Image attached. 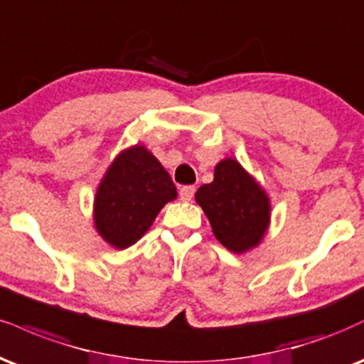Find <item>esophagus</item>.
I'll list each match as a JSON object with an SVG mask.
<instances>
[{"mask_svg": "<svg viewBox=\"0 0 364 364\" xmlns=\"http://www.w3.org/2000/svg\"><path fill=\"white\" fill-rule=\"evenodd\" d=\"M195 195V186H183L181 190H179V196H181L183 201H190L193 198Z\"/></svg>", "mask_w": 364, "mask_h": 364, "instance_id": "obj_1", "label": "esophagus"}]
</instances>
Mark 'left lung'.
<instances>
[{"instance_id": "obj_1", "label": "left lung", "mask_w": 364, "mask_h": 364, "mask_svg": "<svg viewBox=\"0 0 364 364\" xmlns=\"http://www.w3.org/2000/svg\"><path fill=\"white\" fill-rule=\"evenodd\" d=\"M195 200L207 215L213 235L230 252L251 251L268 232L269 196L234 157H225L215 166L213 181L200 186Z\"/></svg>"}]
</instances>
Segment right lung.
<instances>
[{"instance_id": "add662e5", "label": "right lung", "mask_w": 364, "mask_h": 364, "mask_svg": "<svg viewBox=\"0 0 364 364\" xmlns=\"http://www.w3.org/2000/svg\"><path fill=\"white\" fill-rule=\"evenodd\" d=\"M178 191L163 164L147 147L132 146L118 154L95 195V229L107 244L127 249L151 229L157 213Z\"/></svg>"}]
</instances>
